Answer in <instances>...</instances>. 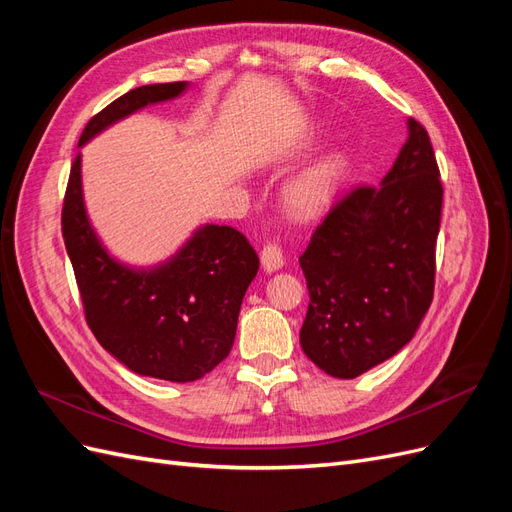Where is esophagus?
<instances>
[{
	"label": "esophagus",
	"mask_w": 512,
	"mask_h": 512,
	"mask_svg": "<svg viewBox=\"0 0 512 512\" xmlns=\"http://www.w3.org/2000/svg\"><path fill=\"white\" fill-rule=\"evenodd\" d=\"M260 262H262V269L267 273L277 271L280 267H284V254H282V247L277 243H265L260 250Z\"/></svg>",
	"instance_id": "34e87169"
}]
</instances>
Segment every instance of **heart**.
I'll return each mask as SVG.
<instances>
[{
	"label": "heart",
	"mask_w": 512,
	"mask_h": 512,
	"mask_svg": "<svg viewBox=\"0 0 512 512\" xmlns=\"http://www.w3.org/2000/svg\"><path fill=\"white\" fill-rule=\"evenodd\" d=\"M350 170V158L344 151L329 153L292 179L284 190L286 209L297 218H314L327 207L342 188Z\"/></svg>",
	"instance_id": "heart-1"
}]
</instances>
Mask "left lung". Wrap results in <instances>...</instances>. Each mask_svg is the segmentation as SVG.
<instances>
[{
    "mask_svg": "<svg viewBox=\"0 0 512 512\" xmlns=\"http://www.w3.org/2000/svg\"><path fill=\"white\" fill-rule=\"evenodd\" d=\"M408 128L389 175L339 196L299 256L309 290L301 346L335 378L391 359L433 299L444 190L425 126L410 117Z\"/></svg>",
    "mask_w": 512,
    "mask_h": 512,
    "instance_id": "1",
    "label": "left lung"
}]
</instances>
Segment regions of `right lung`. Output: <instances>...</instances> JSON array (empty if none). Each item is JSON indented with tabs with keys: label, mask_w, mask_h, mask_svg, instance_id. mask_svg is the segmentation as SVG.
Segmentation results:
<instances>
[{
	"label": "right lung",
	"mask_w": 512,
	"mask_h": 512,
	"mask_svg": "<svg viewBox=\"0 0 512 512\" xmlns=\"http://www.w3.org/2000/svg\"><path fill=\"white\" fill-rule=\"evenodd\" d=\"M183 81L136 87L89 119L79 145L138 108L179 96ZM61 235L81 292L85 320L102 348L141 376L194 382L222 363L237 333L243 294L258 254L232 226H205L156 271H130L91 230L81 192V153L70 168Z\"/></svg>",
	"instance_id": "1"
}]
</instances>
